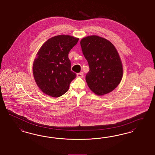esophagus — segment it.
<instances>
[{
	"instance_id": "34e87169",
	"label": "esophagus",
	"mask_w": 155,
	"mask_h": 155,
	"mask_svg": "<svg viewBox=\"0 0 155 155\" xmlns=\"http://www.w3.org/2000/svg\"><path fill=\"white\" fill-rule=\"evenodd\" d=\"M77 77L78 78H83L84 77V73L83 72H81V73H78L77 74Z\"/></svg>"
}]
</instances>
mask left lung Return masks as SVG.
Returning <instances> with one entry per match:
<instances>
[{"instance_id": "left-lung-1", "label": "left lung", "mask_w": 155, "mask_h": 155, "mask_svg": "<svg viewBox=\"0 0 155 155\" xmlns=\"http://www.w3.org/2000/svg\"><path fill=\"white\" fill-rule=\"evenodd\" d=\"M80 44L90 68L86 76L88 87L97 95L112 92L123 75L122 64L116 47L97 35L82 38Z\"/></svg>"}]
</instances>
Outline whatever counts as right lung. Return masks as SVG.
<instances>
[{"label": "right lung", "mask_w": 155, "mask_h": 155, "mask_svg": "<svg viewBox=\"0 0 155 155\" xmlns=\"http://www.w3.org/2000/svg\"><path fill=\"white\" fill-rule=\"evenodd\" d=\"M79 38L59 35L48 39L34 60L33 73L36 84L46 95L58 97L64 95L76 77L71 71L69 52Z\"/></svg>", "instance_id": "1"}]
</instances>
